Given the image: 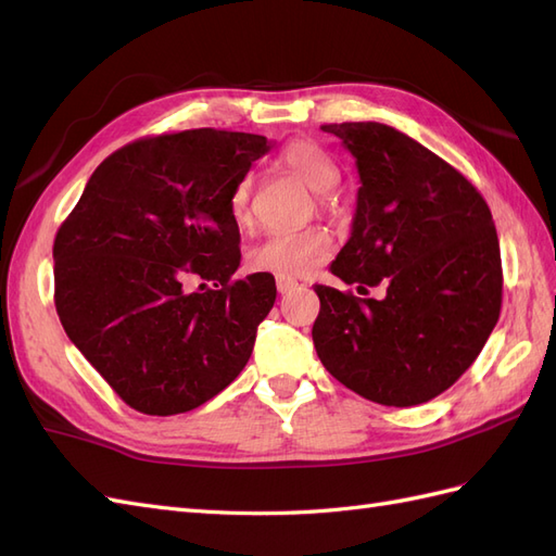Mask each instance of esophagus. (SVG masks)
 I'll return each instance as SVG.
<instances>
[{
    "instance_id": "esophagus-1",
    "label": "esophagus",
    "mask_w": 556,
    "mask_h": 556,
    "mask_svg": "<svg viewBox=\"0 0 556 556\" xmlns=\"http://www.w3.org/2000/svg\"><path fill=\"white\" fill-rule=\"evenodd\" d=\"M296 285L299 282L294 278H290V276H276V288H278L280 294H288V292L296 290Z\"/></svg>"
}]
</instances>
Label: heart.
Instances as JSON below:
<instances>
[{"mask_svg": "<svg viewBox=\"0 0 556 556\" xmlns=\"http://www.w3.org/2000/svg\"><path fill=\"white\" fill-rule=\"evenodd\" d=\"M276 164L282 172L304 180L317 194L333 190L341 178L339 166L329 157L327 150L306 139L285 146L276 157ZM227 208L237 227H248L252 223V178L245 176L233 185ZM331 245L333 239L325 227L313 225L304 229H282L268 233L248 250V266L252 271L274 276H306L327 260Z\"/></svg>", "mask_w": 556, "mask_h": 556, "instance_id": "1", "label": "heart"}]
</instances>
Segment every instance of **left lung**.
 Listing matches in <instances>:
<instances>
[{"instance_id": "1", "label": "left lung", "mask_w": 556, "mask_h": 556, "mask_svg": "<svg viewBox=\"0 0 556 556\" xmlns=\"http://www.w3.org/2000/svg\"><path fill=\"white\" fill-rule=\"evenodd\" d=\"M355 157L362 188L331 274L359 299L315 285L313 343L359 396L408 408L443 394L498 323L503 271L492 211L454 166L380 123L323 125Z\"/></svg>"}]
</instances>
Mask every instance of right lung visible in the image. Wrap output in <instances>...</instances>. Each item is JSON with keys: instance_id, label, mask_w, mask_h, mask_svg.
Returning a JSON list of instances; mask_svg holds the SVG:
<instances>
[{"instance_id": "add662e5", "label": "right lung", "mask_w": 556, "mask_h": 556, "mask_svg": "<svg viewBox=\"0 0 556 556\" xmlns=\"http://www.w3.org/2000/svg\"><path fill=\"white\" fill-rule=\"evenodd\" d=\"M268 148L211 127L134 141L97 166L58 229L60 323L129 408L194 410L248 364L276 280H231L241 233L227 204Z\"/></svg>"}]
</instances>
